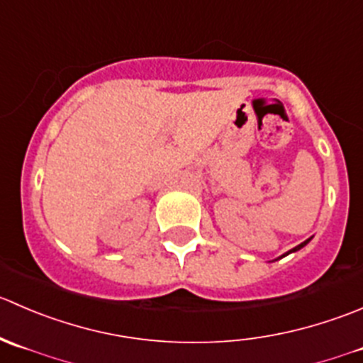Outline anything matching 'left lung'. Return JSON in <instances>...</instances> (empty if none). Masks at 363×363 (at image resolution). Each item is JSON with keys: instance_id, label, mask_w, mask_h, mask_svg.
Here are the masks:
<instances>
[{"instance_id": "8db88e82", "label": "left lung", "mask_w": 363, "mask_h": 363, "mask_svg": "<svg viewBox=\"0 0 363 363\" xmlns=\"http://www.w3.org/2000/svg\"><path fill=\"white\" fill-rule=\"evenodd\" d=\"M308 242H311V238H308V240H305V242H303V243H300V245H296V247H295V249H291V250H289V252H295V250H300V249H302V247H303V245H307V243H308ZM289 252H288V254H289ZM284 256H286V254H284Z\"/></svg>"}]
</instances>
